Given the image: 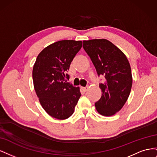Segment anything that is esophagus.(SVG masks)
I'll return each mask as SVG.
<instances>
[{
  "label": "esophagus",
  "mask_w": 157,
  "mask_h": 157,
  "mask_svg": "<svg viewBox=\"0 0 157 157\" xmlns=\"http://www.w3.org/2000/svg\"><path fill=\"white\" fill-rule=\"evenodd\" d=\"M81 89L83 90L84 92H86V91H88V87H81Z\"/></svg>",
  "instance_id": "34e87169"
}]
</instances>
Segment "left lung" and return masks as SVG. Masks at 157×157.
<instances>
[{
  "instance_id": "1",
  "label": "left lung",
  "mask_w": 157,
  "mask_h": 157,
  "mask_svg": "<svg viewBox=\"0 0 157 157\" xmlns=\"http://www.w3.org/2000/svg\"><path fill=\"white\" fill-rule=\"evenodd\" d=\"M83 48L98 75L105 78V82L99 84L101 97L95 107L103 116L114 115L124 105L130 94L132 76L129 61L117 46L107 39L84 40Z\"/></svg>"
}]
</instances>
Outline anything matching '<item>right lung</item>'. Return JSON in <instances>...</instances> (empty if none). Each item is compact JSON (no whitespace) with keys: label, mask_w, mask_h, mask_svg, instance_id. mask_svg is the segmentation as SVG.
Returning <instances> with one entry per match:
<instances>
[{"label":"right lung","mask_w":157,"mask_h":157,"mask_svg":"<svg viewBox=\"0 0 157 157\" xmlns=\"http://www.w3.org/2000/svg\"><path fill=\"white\" fill-rule=\"evenodd\" d=\"M81 40L56 42L38 55L33 68V85L40 105L51 117L67 119L81 96L79 87L67 82L71 61L82 47Z\"/></svg>","instance_id":"add662e5"}]
</instances>
